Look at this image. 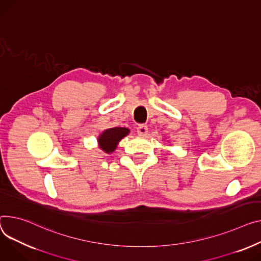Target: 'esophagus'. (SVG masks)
Wrapping results in <instances>:
<instances>
[{
	"label": "esophagus",
	"instance_id": "esophagus-1",
	"mask_svg": "<svg viewBox=\"0 0 261 261\" xmlns=\"http://www.w3.org/2000/svg\"><path fill=\"white\" fill-rule=\"evenodd\" d=\"M137 133L141 136H145L148 133V127L146 125H140L137 127Z\"/></svg>",
	"mask_w": 261,
	"mask_h": 261
}]
</instances>
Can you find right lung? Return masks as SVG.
Listing matches in <instances>:
<instances>
[{"label": "right lung", "instance_id": "add662e5", "mask_svg": "<svg viewBox=\"0 0 261 261\" xmlns=\"http://www.w3.org/2000/svg\"><path fill=\"white\" fill-rule=\"evenodd\" d=\"M128 133H129V129L120 128V127H115V128H111L103 131L102 134H100V136L98 137L99 146L107 153L113 152L118 142L121 140V138H124Z\"/></svg>", "mask_w": 261, "mask_h": 261}]
</instances>
